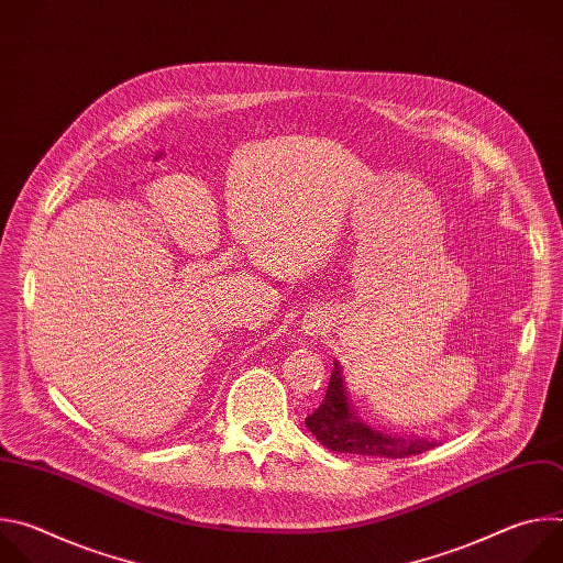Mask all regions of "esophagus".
I'll return each mask as SVG.
<instances>
[{"mask_svg": "<svg viewBox=\"0 0 563 563\" xmlns=\"http://www.w3.org/2000/svg\"><path fill=\"white\" fill-rule=\"evenodd\" d=\"M328 325H330V318H328V313H323V311H313V313L309 316V320H307V330H309V334H313V336L323 334V332L328 330Z\"/></svg>", "mask_w": 563, "mask_h": 563, "instance_id": "obj_1", "label": "esophagus"}]
</instances>
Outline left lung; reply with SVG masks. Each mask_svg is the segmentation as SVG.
<instances>
[{
  "label": "left lung",
  "instance_id": "1",
  "mask_svg": "<svg viewBox=\"0 0 563 563\" xmlns=\"http://www.w3.org/2000/svg\"><path fill=\"white\" fill-rule=\"evenodd\" d=\"M307 430L332 452H347L378 459H406L428 452L437 445L426 437H398L380 432L354 412L343 378V367L334 363L325 400L320 408L305 419Z\"/></svg>",
  "mask_w": 563,
  "mask_h": 563
}]
</instances>
